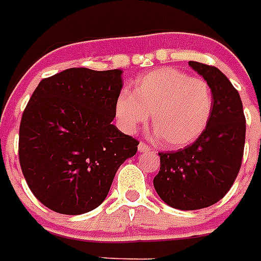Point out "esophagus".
Segmentation results:
<instances>
[{"mask_svg": "<svg viewBox=\"0 0 261 261\" xmlns=\"http://www.w3.org/2000/svg\"><path fill=\"white\" fill-rule=\"evenodd\" d=\"M149 150H150V146L145 144V142L141 141L140 144H138V151H140V153H145V151H149Z\"/></svg>", "mask_w": 261, "mask_h": 261, "instance_id": "34e87169", "label": "esophagus"}]
</instances>
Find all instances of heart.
Returning <instances> with one entry per match:
<instances>
[{
  "label": "heart",
  "mask_w": 261,
  "mask_h": 261,
  "mask_svg": "<svg viewBox=\"0 0 261 261\" xmlns=\"http://www.w3.org/2000/svg\"><path fill=\"white\" fill-rule=\"evenodd\" d=\"M213 111V93L206 81L174 68H161L138 77L133 93L124 90L115 103L121 128L135 132L151 115V124L166 147L177 149L204 133Z\"/></svg>",
  "instance_id": "heart-1"
}]
</instances>
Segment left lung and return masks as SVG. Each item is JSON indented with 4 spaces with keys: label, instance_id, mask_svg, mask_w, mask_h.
<instances>
[{
    "label": "left lung",
    "instance_id": "1",
    "mask_svg": "<svg viewBox=\"0 0 261 261\" xmlns=\"http://www.w3.org/2000/svg\"><path fill=\"white\" fill-rule=\"evenodd\" d=\"M188 64L211 86V120L192 145L158 153L161 168L153 180L159 197L180 211L211 206L229 192L241 168L246 140L243 105L229 78L216 66Z\"/></svg>",
    "mask_w": 261,
    "mask_h": 261
}]
</instances>
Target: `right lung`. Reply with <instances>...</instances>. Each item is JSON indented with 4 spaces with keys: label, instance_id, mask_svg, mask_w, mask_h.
Instances as JSON below:
<instances>
[{
    "label": "right lung",
    "instance_id": "add662e5",
    "mask_svg": "<svg viewBox=\"0 0 261 261\" xmlns=\"http://www.w3.org/2000/svg\"><path fill=\"white\" fill-rule=\"evenodd\" d=\"M123 71L70 68L44 78L19 126V163L36 199L77 216L107 197L117 168L140 142L114 125Z\"/></svg>",
    "mask_w": 261,
    "mask_h": 261
}]
</instances>
